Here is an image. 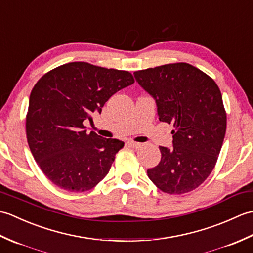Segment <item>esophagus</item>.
Here are the masks:
<instances>
[{"mask_svg":"<svg viewBox=\"0 0 253 253\" xmlns=\"http://www.w3.org/2000/svg\"><path fill=\"white\" fill-rule=\"evenodd\" d=\"M127 144L129 147H131V148H140L141 147V143H139V142H136V141H131V140H129V141H127Z\"/></svg>","mask_w":253,"mask_h":253,"instance_id":"esophagus-1","label":"esophagus"}]
</instances>
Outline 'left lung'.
I'll list each match as a JSON object with an SVG mask.
<instances>
[{
    "label": "left lung",
    "instance_id": "left-lung-1",
    "mask_svg": "<svg viewBox=\"0 0 253 253\" xmlns=\"http://www.w3.org/2000/svg\"><path fill=\"white\" fill-rule=\"evenodd\" d=\"M153 96L161 122L173 124V148L160 147V163L147 170L160 190L182 195L196 189L216 164L226 132V112L214 80L187 63L133 73Z\"/></svg>",
    "mask_w": 253,
    "mask_h": 253
}]
</instances>
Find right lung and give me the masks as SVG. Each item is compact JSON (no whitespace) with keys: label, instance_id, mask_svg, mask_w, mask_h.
<instances>
[{"label":"right lung","instance_id":"add662e5","mask_svg":"<svg viewBox=\"0 0 253 253\" xmlns=\"http://www.w3.org/2000/svg\"><path fill=\"white\" fill-rule=\"evenodd\" d=\"M135 83L126 71L73 62L44 74L31 90L26 133L43 174L71 192L92 189L124 147L117 139L87 133L84 122L101 113L117 91Z\"/></svg>","mask_w":253,"mask_h":253}]
</instances>
